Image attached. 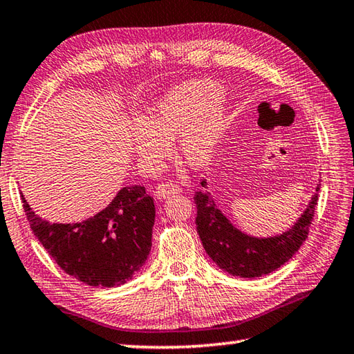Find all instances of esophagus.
I'll use <instances>...</instances> for the list:
<instances>
[{"label":"esophagus","mask_w":354,"mask_h":354,"mask_svg":"<svg viewBox=\"0 0 354 354\" xmlns=\"http://www.w3.org/2000/svg\"><path fill=\"white\" fill-rule=\"evenodd\" d=\"M179 192H181L179 185L171 184V183H162L155 189V198L156 199H165V198H169L170 195H175V193H179Z\"/></svg>","instance_id":"34e87169"}]
</instances>
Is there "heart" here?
<instances>
[{"label":"heart","instance_id":"heart-1","mask_svg":"<svg viewBox=\"0 0 354 354\" xmlns=\"http://www.w3.org/2000/svg\"><path fill=\"white\" fill-rule=\"evenodd\" d=\"M224 90L210 80H196L165 92L142 121L127 129L131 151L144 169L151 170L169 155L176 138L178 153L193 169L210 162L227 127Z\"/></svg>","mask_w":354,"mask_h":354}]
</instances>
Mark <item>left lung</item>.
<instances>
[{
	"label": "left lung",
	"instance_id": "8db88e82",
	"mask_svg": "<svg viewBox=\"0 0 354 354\" xmlns=\"http://www.w3.org/2000/svg\"><path fill=\"white\" fill-rule=\"evenodd\" d=\"M201 185L207 189V179L201 181ZM319 185L299 219L288 230L267 238L241 232L218 209L210 192H196L193 198L198 209L196 230L207 254L219 268L239 278H259L278 270L293 258L308 236Z\"/></svg>",
	"mask_w": 354,
	"mask_h": 354
}]
</instances>
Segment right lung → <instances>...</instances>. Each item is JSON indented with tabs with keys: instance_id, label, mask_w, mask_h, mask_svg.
Here are the masks:
<instances>
[{
	"instance_id": "add662e5",
	"label": "right lung",
	"mask_w": 354,
	"mask_h": 354,
	"mask_svg": "<svg viewBox=\"0 0 354 354\" xmlns=\"http://www.w3.org/2000/svg\"><path fill=\"white\" fill-rule=\"evenodd\" d=\"M21 199L35 236L67 274L82 283L122 286L147 261L155 204L142 185L122 187L106 209L73 224L39 218L23 193Z\"/></svg>"
}]
</instances>
